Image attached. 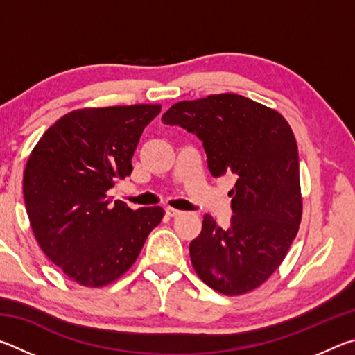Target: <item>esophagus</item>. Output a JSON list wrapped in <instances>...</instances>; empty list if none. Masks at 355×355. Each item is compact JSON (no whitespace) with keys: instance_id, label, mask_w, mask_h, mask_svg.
I'll use <instances>...</instances> for the list:
<instances>
[{"instance_id":"obj_1","label":"esophagus","mask_w":355,"mask_h":355,"mask_svg":"<svg viewBox=\"0 0 355 355\" xmlns=\"http://www.w3.org/2000/svg\"><path fill=\"white\" fill-rule=\"evenodd\" d=\"M166 214L169 216V218H177V216H180L182 214V211H180V209H175V208H166Z\"/></svg>"}]
</instances>
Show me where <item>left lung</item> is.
I'll list each match as a JSON object with an SVG mask.
<instances>
[{
    "instance_id": "8db88e82",
    "label": "left lung",
    "mask_w": 355,
    "mask_h": 355,
    "mask_svg": "<svg viewBox=\"0 0 355 355\" xmlns=\"http://www.w3.org/2000/svg\"><path fill=\"white\" fill-rule=\"evenodd\" d=\"M161 120L199 137L213 177H236L230 225L203 216L189 244L192 268L227 296L255 290L284 261L302 218L291 127L275 110L236 94L178 101Z\"/></svg>"
}]
</instances>
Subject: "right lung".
I'll use <instances>...</instances> for the list:
<instances>
[{"instance_id":"right-lung-1","label":"right lung","mask_w":355,"mask_h":355,"mask_svg":"<svg viewBox=\"0 0 355 355\" xmlns=\"http://www.w3.org/2000/svg\"><path fill=\"white\" fill-rule=\"evenodd\" d=\"M161 105L84 107L48 128L29 155L23 196L40 249L70 280L98 288L133 266L161 207L106 199L128 177L144 128Z\"/></svg>"}]
</instances>
